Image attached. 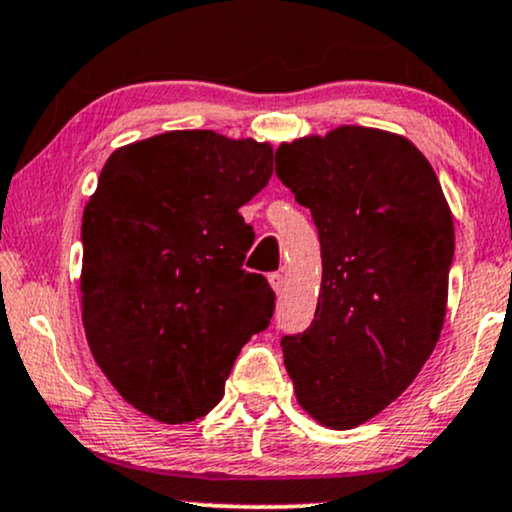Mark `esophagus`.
Listing matches in <instances>:
<instances>
[{
  "mask_svg": "<svg viewBox=\"0 0 512 512\" xmlns=\"http://www.w3.org/2000/svg\"><path fill=\"white\" fill-rule=\"evenodd\" d=\"M269 283H272V288H274L276 293H281V291H283V283H286V279H283L281 272H272V274H269Z\"/></svg>",
  "mask_w": 512,
  "mask_h": 512,
  "instance_id": "1",
  "label": "esophagus"
}]
</instances>
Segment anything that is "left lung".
<instances>
[{
	"label": "left lung",
	"mask_w": 512,
	"mask_h": 512,
	"mask_svg": "<svg viewBox=\"0 0 512 512\" xmlns=\"http://www.w3.org/2000/svg\"><path fill=\"white\" fill-rule=\"evenodd\" d=\"M276 176L312 212L322 291L281 338L295 398L331 429L372 420L420 374L446 317L453 217L410 140L341 126L276 150Z\"/></svg>",
	"instance_id": "obj_1"
}]
</instances>
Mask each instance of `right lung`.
Wrapping results in <instances>:
<instances>
[{"label": "right lung", "mask_w": 512, "mask_h": 512, "mask_svg": "<svg viewBox=\"0 0 512 512\" xmlns=\"http://www.w3.org/2000/svg\"><path fill=\"white\" fill-rule=\"evenodd\" d=\"M272 147L171 131L116 150L83 212V326L123 400L166 424L205 417L276 295L245 272L238 209L272 178Z\"/></svg>", "instance_id": "1"}]
</instances>
